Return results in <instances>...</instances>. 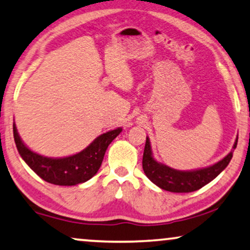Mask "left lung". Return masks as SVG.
I'll list each match as a JSON object with an SVG mask.
<instances>
[{
    "label": "left lung",
    "mask_w": 250,
    "mask_h": 250,
    "mask_svg": "<svg viewBox=\"0 0 250 250\" xmlns=\"http://www.w3.org/2000/svg\"><path fill=\"white\" fill-rule=\"evenodd\" d=\"M237 143L238 138L235 139L233 148L237 147ZM231 159L232 152L212 167L194 171L174 170L154 160L149 139L147 137L143 155V168L146 177L164 190L171 192H191L198 190L215 179L228 167Z\"/></svg>",
    "instance_id": "obj_1"
}]
</instances>
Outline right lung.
<instances>
[{"label":"right lung","mask_w":250,"mask_h":250,"mask_svg":"<svg viewBox=\"0 0 250 250\" xmlns=\"http://www.w3.org/2000/svg\"><path fill=\"white\" fill-rule=\"evenodd\" d=\"M121 131L122 129L118 128L98 136L87 148L72 156L51 159L28 148L20 139L13 124L15 143L22 160L43 180L58 186H75L93 178L101 167L108 145Z\"/></svg>","instance_id":"add662e5"}]
</instances>
